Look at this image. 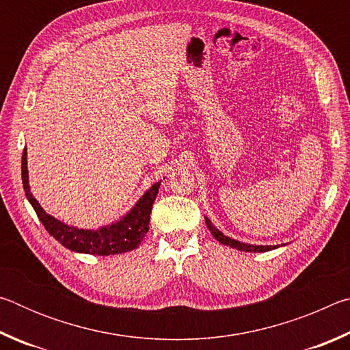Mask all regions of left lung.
Returning <instances> with one entry per match:
<instances>
[{
    "mask_svg": "<svg viewBox=\"0 0 350 350\" xmlns=\"http://www.w3.org/2000/svg\"><path fill=\"white\" fill-rule=\"evenodd\" d=\"M205 224L206 227L213 234V238L216 241L221 242V244L227 245V247H232L236 248V250H241V252H248V253H264V252H270V250H276L278 247H282L286 244H281V245H256V244H247V242H241V241H236L233 238H228V236H225L222 232H219V230L215 227V224H213L208 217L205 216Z\"/></svg>",
    "mask_w": 350,
    "mask_h": 350,
    "instance_id": "obj_1",
    "label": "left lung"
}]
</instances>
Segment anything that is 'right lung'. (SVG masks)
<instances>
[{
    "label": "right lung",
    "mask_w": 350,
    "mask_h": 350,
    "mask_svg": "<svg viewBox=\"0 0 350 350\" xmlns=\"http://www.w3.org/2000/svg\"><path fill=\"white\" fill-rule=\"evenodd\" d=\"M21 179L25 187L26 198L37 213L41 224L44 225L47 233L60 242L69 250L85 254H97V256H109V254H120L134 250L142 239L148 233L150 225V215L152 204L161 188V182H156L142 194L133 208L126 211L117 221L102 225L98 228H79L74 225L64 224L60 219L47 215L43 206L31 193L29 185V170H27V150L25 148L21 161Z\"/></svg>",
    "instance_id": "right-lung-1"
}]
</instances>
